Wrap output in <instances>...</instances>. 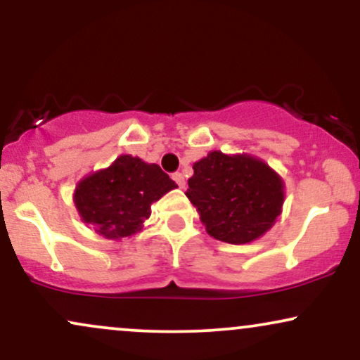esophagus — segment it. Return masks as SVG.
I'll list each match as a JSON object with an SVG mask.
<instances>
[{"mask_svg": "<svg viewBox=\"0 0 360 360\" xmlns=\"http://www.w3.org/2000/svg\"><path fill=\"white\" fill-rule=\"evenodd\" d=\"M172 179L176 181L177 186H179L181 189L186 188V179H184V176L181 174V172H174V174H172Z\"/></svg>", "mask_w": 360, "mask_h": 360, "instance_id": "esophagus-1", "label": "esophagus"}]
</instances>
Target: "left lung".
Here are the masks:
<instances>
[{
	"label": "left lung",
	"mask_w": 360,
	"mask_h": 360,
	"mask_svg": "<svg viewBox=\"0 0 360 360\" xmlns=\"http://www.w3.org/2000/svg\"><path fill=\"white\" fill-rule=\"evenodd\" d=\"M193 169L186 196L217 240L233 245L257 240L283 212V177L257 157L212 150Z\"/></svg>",
	"instance_id": "left-lung-1"
}]
</instances>
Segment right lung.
<instances>
[{"mask_svg":"<svg viewBox=\"0 0 360 360\" xmlns=\"http://www.w3.org/2000/svg\"><path fill=\"white\" fill-rule=\"evenodd\" d=\"M177 184L157 164L123 154L108 167L84 176L74 189L81 220L110 240L131 237L143 229L150 206Z\"/></svg>","mask_w":360,"mask_h":360,"instance_id":"right-lung-1","label":"right lung"}]
</instances>
